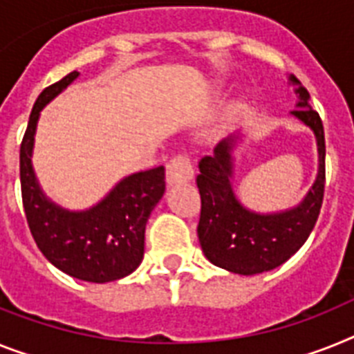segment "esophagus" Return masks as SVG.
Returning a JSON list of instances; mask_svg holds the SVG:
<instances>
[{"label":"esophagus","mask_w":354,"mask_h":354,"mask_svg":"<svg viewBox=\"0 0 354 354\" xmlns=\"http://www.w3.org/2000/svg\"><path fill=\"white\" fill-rule=\"evenodd\" d=\"M194 178V169L192 162L187 154H178L172 156L167 162V183L169 185H176V183L191 182Z\"/></svg>","instance_id":"1"}]
</instances>
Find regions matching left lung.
Returning a JSON list of instances; mask_svg holds the SVG:
<instances>
[{"label": "left lung", "instance_id": "1", "mask_svg": "<svg viewBox=\"0 0 354 354\" xmlns=\"http://www.w3.org/2000/svg\"><path fill=\"white\" fill-rule=\"evenodd\" d=\"M290 82L299 88L292 115L310 127L319 147V174L313 187L293 209L275 214H257L245 209L232 187V149L236 138L221 140L214 154L200 160L196 178L201 196L198 237L205 257L212 264L241 275L270 272L286 263L306 243L319 219L326 182V140L319 113L311 109L310 93L297 77Z\"/></svg>", "mask_w": 354, "mask_h": 354}]
</instances>
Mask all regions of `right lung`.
Here are the masks:
<instances>
[{
    "instance_id": "right-lung-1",
    "label": "right lung",
    "mask_w": 354,
    "mask_h": 354,
    "mask_svg": "<svg viewBox=\"0 0 354 354\" xmlns=\"http://www.w3.org/2000/svg\"><path fill=\"white\" fill-rule=\"evenodd\" d=\"M77 77L79 71H71L35 100L19 149L21 196L44 257L71 277L102 284L126 277L144 259L145 223L165 192V169L160 165L124 178L100 203L82 212L61 209L43 194L32 169L39 113Z\"/></svg>"
}]
</instances>
